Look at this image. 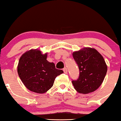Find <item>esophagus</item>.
I'll list each match as a JSON object with an SVG mask.
<instances>
[{
	"mask_svg": "<svg viewBox=\"0 0 121 121\" xmlns=\"http://www.w3.org/2000/svg\"><path fill=\"white\" fill-rule=\"evenodd\" d=\"M63 71H64V72L65 73H67L68 71H67V68H64L63 69Z\"/></svg>",
	"mask_w": 121,
	"mask_h": 121,
	"instance_id": "1",
	"label": "esophagus"
}]
</instances>
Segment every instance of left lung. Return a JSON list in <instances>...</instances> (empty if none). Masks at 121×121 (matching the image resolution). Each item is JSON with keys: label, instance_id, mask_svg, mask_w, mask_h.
I'll use <instances>...</instances> for the list:
<instances>
[{"label": "left lung", "instance_id": "8db88e82", "mask_svg": "<svg viewBox=\"0 0 121 121\" xmlns=\"http://www.w3.org/2000/svg\"><path fill=\"white\" fill-rule=\"evenodd\" d=\"M72 56L80 71L78 80L72 82L74 88L84 94L96 91L103 83L107 71L103 56L95 49L88 47L74 52Z\"/></svg>", "mask_w": 121, "mask_h": 121}]
</instances>
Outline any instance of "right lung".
Here are the masks:
<instances>
[{"mask_svg": "<svg viewBox=\"0 0 121 121\" xmlns=\"http://www.w3.org/2000/svg\"><path fill=\"white\" fill-rule=\"evenodd\" d=\"M47 54H42L37 49L29 50L21 56L17 67L18 75L25 87L37 94L47 92L55 78L64 72L46 60Z\"/></svg>", "mask_w": 121, "mask_h": 121, "instance_id": "obj_1", "label": "right lung"}]
</instances>
